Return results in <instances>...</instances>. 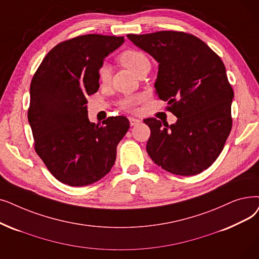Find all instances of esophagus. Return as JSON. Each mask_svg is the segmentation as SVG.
Here are the masks:
<instances>
[{"label":"esophagus","instance_id":"obj_1","mask_svg":"<svg viewBox=\"0 0 259 259\" xmlns=\"http://www.w3.org/2000/svg\"><path fill=\"white\" fill-rule=\"evenodd\" d=\"M129 120H130V125L131 126H136V125H138V123H140L142 121L141 119L136 118V117H130Z\"/></svg>","mask_w":259,"mask_h":259}]
</instances>
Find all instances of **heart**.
I'll return each instance as SVG.
<instances>
[{
	"mask_svg": "<svg viewBox=\"0 0 259 259\" xmlns=\"http://www.w3.org/2000/svg\"><path fill=\"white\" fill-rule=\"evenodd\" d=\"M119 62L126 66L131 72L136 75H140L145 71L150 70V60L144 52L138 50H127L122 52L118 56ZM111 67L108 64H103L99 69V80L103 83H108L111 79ZM140 97L139 96H129L125 98L121 102V107L125 110L132 111L136 108V105L139 103Z\"/></svg>",
	"mask_w": 259,
	"mask_h": 259,
	"instance_id": "heart-1",
	"label": "heart"
}]
</instances>
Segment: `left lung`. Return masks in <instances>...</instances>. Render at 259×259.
Segmentation results:
<instances>
[{
	"label": "left lung",
	"instance_id": "obj_1",
	"mask_svg": "<svg viewBox=\"0 0 259 259\" xmlns=\"http://www.w3.org/2000/svg\"><path fill=\"white\" fill-rule=\"evenodd\" d=\"M127 37L159 62L155 94L178 117L170 126L154 117L144 119L151 131L146 146L151 160L179 176L207 169L232 129L234 92L222 60L206 43L183 31Z\"/></svg>",
	"mask_w": 259,
	"mask_h": 259
}]
</instances>
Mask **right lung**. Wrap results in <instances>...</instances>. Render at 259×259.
Here are the masks:
<instances>
[{"label": "right lung", "mask_w": 259, "mask_h": 259, "mask_svg": "<svg viewBox=\"0 0 259 259\" xmlns=\"http://www.w3.org/2000/svg\"><path fill=\"white\" fill-rule=\"evenodd\" d=\"M123 37L83 35L63 41L44 57L30 83L28 121L35 150L50 172L70 186L104 178L130 122L112 116L90 122L87 97L97 92L99 69Z\"/></svg>", "instance_id": "1"}]
</instances>
